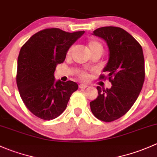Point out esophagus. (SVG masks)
I'll use <instances>...</instances> for the list:
<instances>
[{
    "instance_id": "obj_1",
    "label": "esophagus",
    "mask_w": 157,
    "mask_h": 157,
    "mask_svg": "<svg viewBox=\"0 0 157 157\" xmlns=\"http://www.w3.org/2000/svg\"><path fill=\"white\" fill-rule=\"evenodd\" d=\"M87 87H88V85H85V84H80V85H79V88H87Z\"/></svg>"
}]
</instances>
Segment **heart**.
Wrapping results in <instances>:
<instances>
[{"mask_svg":"<svg viewBox=\"0 0 157 157\" xmlns=\"http://www.w3.org/2000/svg\"><path fill=\"white\" fill-rule=\"evenodd\" d=\"M88 49H89L90 52H92V51H103L102 44H101L99 41H97V40L90 39L89 41H88ZM71 51H72V48H70V49L68 51V52H67L68 56H69V55H70ZM81 78H83V79H87L88 78V74H86L85 72H82V73L81 74Z\"/></svg>","mask_w":157,"mask_h":157,"instance_id":"heart-1","label":"heart"}]
</instances>
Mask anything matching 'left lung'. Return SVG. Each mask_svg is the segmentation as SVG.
<instances>
[{
	"label": "left lung",
	"mask_w": 157,
	"mask_h": 157,
	"mask_svg": "<svg viewBox=\"0 0 157 157\" xmlns=\"http://www.w3.org/2000/svg\"><path fill=\"white\" fill-rule=\"evenodd\" d=\"M93 35L107 44L109 59L103 71L107 72L112 87L104 90L97 87L98 96L90 103V110L100 120L113 122L130 109L142 89L145 77L143 50L132 35L119 27H101Z\"/></svg>",
	"instance_id": "8db88e82"
}]
</instances>
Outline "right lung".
Segmentation results:
<instances>
[{
  "label": "right lung",
  "instance_id": "obj_1",
  "mask_svg": "<svg viewBox=\"0 0 157 157\" xmlns=\"http://www.w3.org/2000/svg\"><path fill=\"white\" fill-rule=\"evenodd\" d=\"M85 31L69 32L46 29L37 32L21 48L17 60V84L26 107L37 117L50 120L66 109L78 89L72 81H56V65L65 60L69 48Z\"/></svg>",
  "mask_w": 157,
  "mask_h": 157
}]
</instances>
